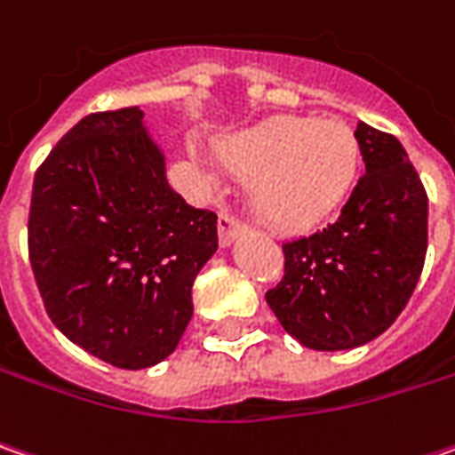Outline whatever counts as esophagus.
<instances>
[{
	"label": "esophagus",
	"instance_id": "34e87169",
	"mask_svg": "<svg viewBox=\"0 0 455 455\" xmlns=\"http://www.w3.org/2000/svg\"><path fill=\"white\" fill-rule=\"evenodd\" d=\"M242 234H243L242 221H236L231 213L221 212V216H219V243L227 249V246H231V243L236 242Z\"/></svg>",
	"mask_w": 455,
	"mask_h": 455
}]
</instances>
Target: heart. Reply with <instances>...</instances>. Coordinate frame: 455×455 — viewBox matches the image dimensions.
Returning a JSON list of instances; mask_svg holds the SVG:
<instances>
[{
  "mask_svg": "<svg viewBox=\"0 0 455 455\" xmlns=\"http://www.w3.org/2000/svg\"><path fill=\"white\" fill-rule=\"evenodd\" d=\"M216 158L249 180L251 209L267 227L305 234L353 194L360 140L342 120L275 116L221 138Z\"/></svg>",
  "mask_w": 455,
  "mask_h": 455,
  "instance_id": "obj_1",
  "label": "heart"
}]
</instances>
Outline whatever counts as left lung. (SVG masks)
<instances>
[{
	"label": "left lung",
	"mask_w": 455,
	"mask_h": 455,
	"mask_svg": "<svg viewBox=\"0 0 455 455\" xmlns=\"http://www.w3.org/2000/svg\"><path fill=\"white\" fill-rule=\"evenodd\" d=\"M365 176L339 219L284 249L267 291L279 324L309 350L368 345L398 320L423 272L428 196L398 138L357 123Z\"/></svg>",
	"instance_id": "8db88e82"
}]
</instances>
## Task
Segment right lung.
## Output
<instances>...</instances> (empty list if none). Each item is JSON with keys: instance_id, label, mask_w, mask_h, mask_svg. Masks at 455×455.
<instances>
[{"instance_id": "1", "label": "right lung", "mask_w": 455, "mask_h": 455, "mask_svg": "<svg viewBox=\"0 0 455 455\" xmlns=\"http://www.w3.org/2000/svg\"><path fill=\"white\" fill-rule=\"evenodd\" d=\"M216 249V213L171 188L140 108L83 118L35 176L29 261L42 302L102 363L143 370L173 353Z\"/></svg>"}]
</instances>
